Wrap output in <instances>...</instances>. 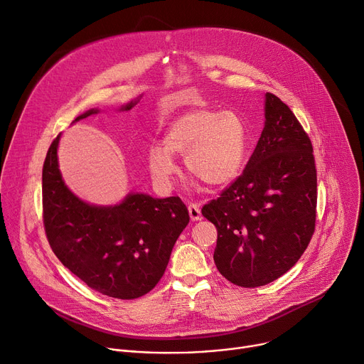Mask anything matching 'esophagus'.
I'll return each instance as SVG.
<instances>
[{
    "label": "esophagus",
    "mask_w": 364,
    "mask_h": 364,
    "mask_svg": "<svg viewBox=\"0 0 364 364\" xmlns=\"http://www.w3.org/2000/svg\"><path fill=\"white\" fill-rule=\"evenodd\" d=\"M188 210H189L191 220H193V221L201 220V208H200V205L197 203H191L188 205Z\"/></svg>",
    "instance_id": "1"
}]
</instances>
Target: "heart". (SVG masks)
Instances as JSON below:
<instances>
[{
  "label": "heart",
  "instance_id": "heart-1",
  "mask_svg": "<svg viewBox=\"0 0 364 364\" xmlns=\"http://www.w3.org/2000/svg\"><path fill=\"white\" fill-rule=\"evenodd\" d=\"M246 127L232 110L193 109L175 119L163 136V148L149 150L153 178L167 185L178 166L172 156H185L186 169L210 186L236 179L246 156Z\"/></svg>",
  "mask_w": 364,
  "mask_h": 364
}]
</instances>
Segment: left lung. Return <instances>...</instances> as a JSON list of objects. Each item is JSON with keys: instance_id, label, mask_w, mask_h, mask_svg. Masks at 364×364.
Segmentation results:
<instances>
[{"instance_id": "left-lung-1", "label": "left lung", "mask_w": 364, "mask_h": 364, "mask_svg": "<svg viewBox=\"0 0 364 364\" xmlns=\"http://www.w3.org/2000/svg\"><path fill=\"white\" fill-rule=\"evenodd\" d=\"M312 141L291 109L265 95V127L245 171L201 213L217 229L214 262L230 283L254 289L286 274L316 223Z\"/></svg>"}]
</instances>
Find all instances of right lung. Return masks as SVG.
<instances>
[{
  "instance_id": "add662e5",
  "label": "right lung",
  "mask_w": 364,
  "mask_h": 364,
  "mask_svg": "<svg viewBox=\"0 0 364 364\" xmlns=\"http://www.w3.org/2000/svg\"><path fill=\"white\" fill-rule=\"evenodd\" d=\"M96 112L92 109L75 121ZM58 141L60 135L42 171L43 228L53 254L81 282L109 297L131 300L147 294L160 282L189 223L186 205L179 197L157 200L144 193H129L115 207L82 203L63 181Z\"/></svg>"
}]
</instances>
